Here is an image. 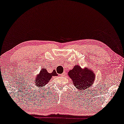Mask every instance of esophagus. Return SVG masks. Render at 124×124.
Instances as JSON below:
<instances>
[{
    "label": "esophagus",
    "mask_w": 124,
    "mask_h": 124,
    "mask_svg": "<svg viewBox=\"0 0 124 124\" xmlns=\"http://www.w3.org/2000/svg\"><path fill=\"white\" fill-rule=\"evenodd\" d=\"M65 74H66V73H65V72H64L62 74H60V76H61L62 77H64V76H65Z\"/></svg>",
    "instance_id": "obj_1"
}]
</instances>
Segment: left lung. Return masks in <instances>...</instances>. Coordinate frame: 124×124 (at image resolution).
<instances>
[{
	"label": "left lung",
	"mask_w": 124,
	"mask_h": 124,
	"mask_svg": "<svg viewBox=\"0 0 124 124\" xmlns=\"http://www.w3.org/2000/svg\"><path fill=\"white\" fill-rule=\"evenodd\" d=\"M68 75L77 89L83 91L88 90L92 86L95 79V75L92 70L87 67L83 69L79 65L74 66L69 72Z\"/></svg>",
	"instance_id": "left-lung-1"
}]
</instances>
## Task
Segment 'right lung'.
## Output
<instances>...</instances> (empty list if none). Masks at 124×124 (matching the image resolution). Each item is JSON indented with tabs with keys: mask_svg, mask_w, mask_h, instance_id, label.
<instances>
[{
	"mask_svg": "<svg viewBox=\"0 0 124 124\" xmlns=\"http://www.w3.org/2000/svg\"><path fill=\"white\" fill-rule=\"evenodd\" d=\"M57 76L55 70H53L52 73H48L46 68L41 69L40 73L35 78V85L37 87H44L49 82L52 76Z\"/></svg>",
	"mask_w": 124,
	"mask_h": 124,
	"instance_id": "right-lung-1",
	"label": "right lung"
}]
</instances>
